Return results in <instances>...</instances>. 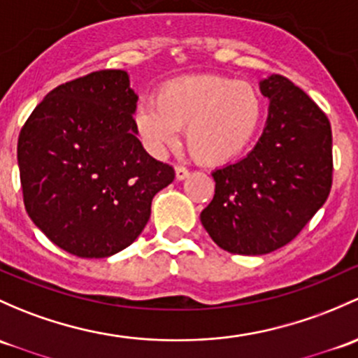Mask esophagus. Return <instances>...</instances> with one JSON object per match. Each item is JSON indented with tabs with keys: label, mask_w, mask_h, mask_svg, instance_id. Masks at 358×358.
<instances>
[{
	"label": "esophagus",
	"mask_w": 358,
	"mask_h": 358,
	"mask_svg": "<svg viewBox=\"0 0 358 358\" xmlns=\"http://www.w3.org/2000/svg\"><path fill=\"white\" fill-rule=\"evenodd\" d=\"M175 175H176V180H185L187 176L190 175V171L185 166H182V164H176V166H175Z\"/></svg>",
	"instance_id": "1"
}]
</instances>
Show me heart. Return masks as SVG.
<instances>
[{
    "instance_id": "obj_1",
    "label": "heart",
    "mask_w": 358,
    "mask_h": 358,
    "mask_svg": "<svg viewBox=\"0 0 358 358\" xmlns=\"http://www.w3.org/2000/svg\"><path fill=\"white\" fill-rule=\"evenodd\" d=\"M262 99L248 82L220 75L169 80L157 89L154 103L141 104L134 123L150 152L161 156L178 144L185 129L187 149L199 163L217 166L235 159L257 134Z\"/></svg>"
}]
</instances>
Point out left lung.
I'll list each match as a JSON object with an SVG mask.
<instances>
[{"label":"left lung","instance_id":"1","mask_svg":"<svg viewBox=\"0 0 358 358\" xmlns=\"http://www.w3.org/2000/svg\"><path fill=\"white\" fill-rule=\"evenodd\" d=\"M271 101L255 148L238 163L216 169L210 204L201 221L224 250L262 255L292 242L328 199L333 138L324 111L292 80L261 82Z\"/></svg>","mask_w":358,"mask_h":358}]
</instances>
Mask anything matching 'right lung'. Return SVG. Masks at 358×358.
<instances>
[{
    "label": "right lung",
    "mask_w": 358,
    "mask_h": 358,
    "mask_svg": "<svg viewBox=\"0 0 358 358\" xmlns=\"http://www.w3.org/2000/svg\"><path fill=\"white\" fill-rule=\"evenodd\" d=\"M137 94L123 70H99L52 89L18 135L30 220L63 250L99 259L129 247L175 169L137 138Z\"/></svg>",
    "instance_id": "right-lung-1"
}]
</instances>
